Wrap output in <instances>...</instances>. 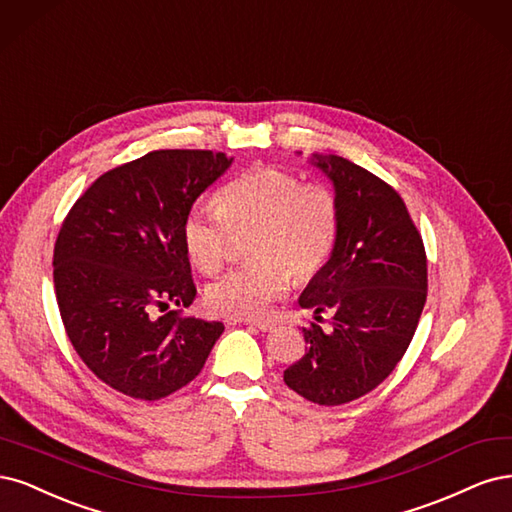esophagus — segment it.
Returning <instances> with one entry per match:
<instances>
[{
  "label": "esophagus",
  "instance_id": "1",
  "mask_svg": "<svg viewBox=\"0 0 512 512\" xmlns=\"http://www.w3.org/2000/svg\"><path fill=\"white\" fill-rule=\"evenodd\" d=\"M244 323L251 325V327L261 329V332H270V329H274V323H272V321H253V319H249V321H244Z\"/></svg>",
  "mask_w": 512,
  "mask_h": 512
}]
</instances>
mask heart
<instances>
[{"label": "heart", "mask_w": 512, "mask_h": 512, "mask_svg": "<svg viewBox=\"0 0 512 512\" xmlns=\"http://www.w3.org/2000/svg\"><path fill=\"white\" fill-rule=\"evenodd\" d=\"M214 209L191 208L180 238L193 266L217 274L229 259L232 234L251 232L246 255L255 263L236 268L206 291L210 312L227 319H255L295 280H310L325 266L338 236L336 191L276 166H255L225 183Z\"/></svg>", "instance_id": "1"}]
</instances>
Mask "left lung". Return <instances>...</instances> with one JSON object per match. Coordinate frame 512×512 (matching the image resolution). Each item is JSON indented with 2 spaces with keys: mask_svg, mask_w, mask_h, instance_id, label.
Here are the masks:
<instances>
[{
  "mask_svg": "<svg viewBox=\"0 0 512 512\" xmlns=\"http://www.w3.org/2000/svg\"><path fill=\"white\" fill-rule=\"evenodd\" d=\"M340 206L329 261L300 295L317 323L285 383L308 402L340 406L381 385L415 336L427 298V257L406 204L385 180L338 155H312ZM323 316L330 327H320Z\"/></svg>",
  "mask_w": 512,
  "mask_h": 512,
  "instance_id": "obj_1",
  "label": "left lung"
}]
</instances>
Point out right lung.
<instances>
[{
    "instance_id": "add662e5",
    "label": "right lung",
    "mask_w": 512,
    "mask_h": 512,
    "mask_svg": "<svg viewBox=\"0 0 512 512\" xmlns=\"http://www.w3.org/2000/svg\"><path fill=\"white\" fill-rule=\"evenodd\" d=\"M212 151H153L108 170L63 219L53 255L61 321L108 387L155 402L202 372L223 323L185 317L195 300L180 227L229 166Z\"/></svg>"
}]
</instances>
